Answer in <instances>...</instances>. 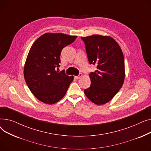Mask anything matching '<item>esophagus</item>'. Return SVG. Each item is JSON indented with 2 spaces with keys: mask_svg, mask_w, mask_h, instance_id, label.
<instances>
[{
  "mask_svg": "<svg viewBox=\"0 0 151 151\" xmlns=\"http://www.w3.org/2000/svg\"><path fill=\"white\" fill-rule=\"evenodd\" d=\"M82 76H83V74L82 73H80V74H79V75L75 76V78L76 79V80H78V79H80L81 77H82Z\"/></svg>",
  "mask_w": 151,
  "mask_h": 151,
  "instance_id": "obj_1",
  "label": "esophagus"
}]
</instances>
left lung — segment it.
I'll use <instances>...</instances> for the list:
<instances>
[{"instance_id":"1","label":"left lung","mask_w":151,"mask_h":151,"mask_svg":"<svg viewBox=\"0 0 151 151\" xmlns=\"http://www.w3.org/2000/svg\"><path fill=\"white\" fill-rule=\"evenodd\" d=\"M85 43L90 64L97 70L89 74L91 86L84 93L93 104L101 105L111 100L123 85L125 63L123 52L109 36L92 35L81 37Z\"/></svg>"}]
</instances>
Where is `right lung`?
Listing matches in <instances>:
<instances>
[{"mask_svg":"<svg viewBox=\"0 0 151 151\" xmlns=\"http://www.w3.org/2000/svg\"><path fill=\"white\" fill-rule=\"evenodd\" d=\"M77 36L62 33H46L31 46L24 68V76L31 92L40 101L52 105L65 95L73 76L56 70L63 47Z\"/></svg>","mask_w":151,"mask_h":151,"instance_id":"obj_1","label":"right lung"}]
</instances>
